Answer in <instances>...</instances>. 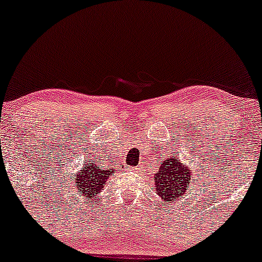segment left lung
I'll return each instance as SVG.
<instances>
[{
	"instance_id": "1",
	"label": "left lung",
	"mask_w": 262,
	"mask_h": 262,
	"mask_svg": "<svg viewBox=\"0 0 262 262\" xmlns=\"http://www.w3.org/2000/svg\"><path fill=\"white\" fill-rule=\"evenodd\" d=\"M193 176L195 172L191 165L182 162L176 156L166 157L155 173L152 190L165 204H175L185 193L190 192L188 187L195 181Z\"/></svg>"
}]
</instances>
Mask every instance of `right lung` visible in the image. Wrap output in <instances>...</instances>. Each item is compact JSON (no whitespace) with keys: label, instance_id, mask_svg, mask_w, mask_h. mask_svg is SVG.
Listing matches in <instances>:
<instances>
[{"label":"right lung","instance_id":"obj_1","mask_svg":"<svg viewBox=\"0 0 262 262\" xmlns=\"http://www.w3.org/2000/svg\"><path fill=\"white\" fill-rule=\"evenodd\" d=\"M95 159L96 157H94V160H86L81 170L74 175V180H70L74 185L75 192L80 195V199L85 204L89 202V205L96 204L98 195H101L107 180L116 173V167H100Z\"/></svg>","mask_w":262,"mask_h":262}]
</instances>
